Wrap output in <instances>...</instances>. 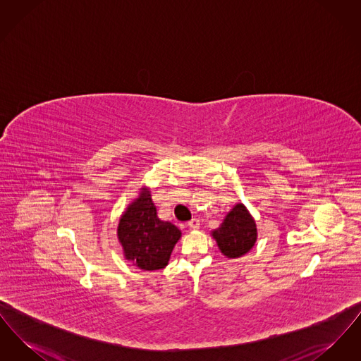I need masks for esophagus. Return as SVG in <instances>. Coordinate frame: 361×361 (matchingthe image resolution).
Segmentation results:
<instances>
[{
    "instance_id": "esophagus-1",
    "label": "esophagus",
    "mask_w": 361,
    "mask_h": 361,
    "mask_svg": "<svg viewBox=\"0 0 361 361\" xmlns=\"http://www.w3.org/2000/svg\"><path fill=\"white\" fill-rule=\"evenodd\" d=\"M189 228H192V230H196V228H199V226H200V221L197 219V218H193V219H190L188 224H187Z\"/></svg>"
}]
</instances>
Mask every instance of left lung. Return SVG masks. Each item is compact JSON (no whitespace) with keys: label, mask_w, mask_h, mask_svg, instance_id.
Instances as JSON below:
<instances>
[{"label":"left lung","mask_w":361,"mask_h":361,"mask_svg":"<svg viewBox=\"0 0 361 361\" xmlns=\"http://www.w3.org/2000/svg\"><path fill=\"white\" fill-rule=\"evenodd\" d=\"M212 237L224 256L237 258L255 246L257 228L245 206L237 204L227 214L222 226L212 233Z\"/></svg>","instance_id":"1"}]
</instances>
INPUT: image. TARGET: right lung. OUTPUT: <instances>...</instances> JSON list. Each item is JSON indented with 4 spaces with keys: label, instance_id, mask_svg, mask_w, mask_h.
I'll return each instance as SVG.
<instances>
[{
    "label": "right lung",
    "instance_id": "right-lung-1",
    "mask_svg": "<svg viewBox=\"0 0 361 361\" xmlns=\"http://www.w3.org/2000/svg\"><path fill=\"white\" fill-rule=\"evenodd\" d=\"M118 237L124 249V256L145 271L165 268L181 231L157 216L150 192L145 189L137 200L123 214Z\"/></svg>",
    "mask_w": 361,
    "mask_h": 361
}]
</instances>
